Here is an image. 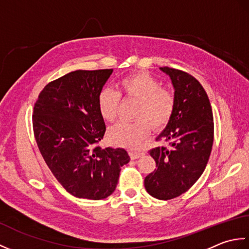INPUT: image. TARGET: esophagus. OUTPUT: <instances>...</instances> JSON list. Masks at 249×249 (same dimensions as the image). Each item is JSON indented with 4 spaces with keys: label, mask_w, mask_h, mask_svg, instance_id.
I'll return each instance as SVG.
<instances>
[{
    "label": "esophagus",
    "mask_w": 249,
    "mask_h": 249,
    "mask_svg": "<svg viewBox=\"0 0 249 249\" xmlns=\"http://www.w3.org/2000/svg\"><path fill=\"white\" fill-rule=\"evenodd\" d=\"M141 155H142L141 152H133V151L129 152V156L131 160H137V158H139Z\"/></svg>",
    "instance_id": "esophagus-1"
}]
</instances>
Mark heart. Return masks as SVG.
<instances>
[{"label": "heart", "instance_id": "heart-1", "mask_svg": "<svg viewBox=\"0 0 249 249\" xmlns=\"http://www.w3.org/2000/svg\"><path fill=\"white\" fill-rule=\"evenodd\" d=\"M119 92L104 88L99 92L97 105L100 115L108 122L116 120L121 107V95L127 99L138 100L133 122H120L108 131L110 141L126 147H138L149 136L151 127L165 126L173 114L176 95L171 89L161 87L150 73L139 72L122 79Z\"/></svg>", "mask_w": 249, "mask_h": 249}]
</instances>
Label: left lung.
<instances>
[{
    "label": "left lung",
    "mask_w": 249,
    "mask_h": 249,
    "mask_svg": "<svg viewBox=\"0 0 249 249\" xmlns=\"http://www.w3.org/2000/svg\"><path fill=\"white\" fill-rule=\"evenodd\" d=\"M170 76L176 95V107L157 141L168 146L149 151L156 169L144 178L152 197L170 200L181 196L203 173L214 139L213 112L208 94L197 79L183 71L160 67Z\"/></svg>",
    "instance_id": "obj_1"
}]
</instances>
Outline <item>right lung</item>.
Returning <instances> with one entry per match:
<instances>
[{"label": "right lung", "mask_w": 249, "mask_h": 249, "mask_svg": "<svg viewBox=\"0 0 249 249\" xmlns=\"http://www.w3.org/2000/svg\"><path fill=\"white\" fill-rule=\"evenodd\" d=\"M112 70L75 71L49 82L33 109L41 156L63 187L77 198L100 200L114 192L126 150L98 145L106 131L97 97Z\"/></svg>", "instance_id": "add662e5"}]
</instances>
